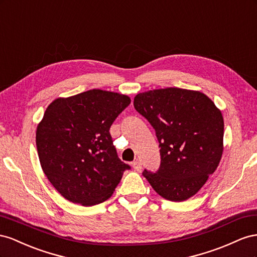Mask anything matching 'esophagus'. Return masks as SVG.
Listing matches in <instances>:
<instances>
[{
  "label": "esophagus",
  "instance_id": "34e87169",
  "mask_svg": "<svg viewBox=\"0 0 257 257\" xmlns=\"http://www.w3.org/2000/svg\"><path fill=\"white\" fill-rule=\"evenodd\" d=\"M133 167H134V169H135L136 171H140V170L142 169V164H141V161H140V160H136V161H134V163H133Z\"/></svg>",
  "mask_w": 257,
  "mask_h": 257
}]
</instances>
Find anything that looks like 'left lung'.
Here are the masks:
<instances>
[{
    "label": "left lung",
    "mask_w": 257,
    "mask_h": 257,
    "mask_svg": "<svg viewBox=\"0 0 257 257\" xmlns=\"http://www.w3.org/2000/svg\"><path fill=\"white\" fill-rule=\"evenodd\" d=\"M137 111L156 131L160 167L143 175L155 192L170 201H184L206 184L224 151L221 109L198 90L167 87L138 93Z\"/></svg>",
    "instance_id": "left-lung-1"
}]
</instances>
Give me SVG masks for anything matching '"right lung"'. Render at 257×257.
Here are the masks:
<instances>
[{"mask_svg": "<svg viewBox=\"0 0 257 257\" xmlns=\"http://www.w3.org/2000/svg\"><path fill=\"white\" fill-rule=\"evenodd\" d=\"M130 102L126 94L91 89L47 106L36 127V149L44 173L67 200L84 207L103 202L130 169L109 135Z\"/></svg>", "mask_w": 257, "mask_h": 257, "instance_id": "obj_1", "label": "right lung"}]
</instances>
